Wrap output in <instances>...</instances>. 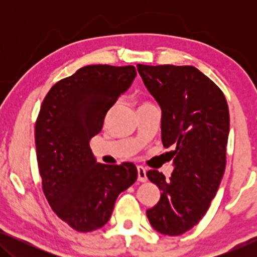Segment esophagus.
Instances as JSON below:
<instances>
[{
    "label": "esophagus",
    "mask_w": 257,
    "mask_h": 257,
    "mask_svg": "<svg viewBox=\"0 0 257 257\" xmlns=\"http://www.w3.org/2000/svg\"><path fill=\"white\" fill-rule=\"evenodd\" d=\"M137 170H138V180L142 181V182H145L147 180L146 168L143 167V166H138V167H137Z\"/></svg>",
    "instance_id": "obj_1"
}]
</instances>
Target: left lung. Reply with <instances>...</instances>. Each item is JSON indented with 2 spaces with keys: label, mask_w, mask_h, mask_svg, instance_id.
Wrapping results in <instances>:
<instances>
[{
  "label": "left lung",
  "mask_w": 257,
  "mask_h": 257,
  "mask_svg": "<svg viewBox=\"0 0 257 257\" xmlns=\"http://www.w3.org/2000/svg\"><path fill=\"white\" fill-rule=\"evenodd\" d=\"M143 82L161 108V142L170 147V180L157 170L146 173L161 191L146 215L154 229L177 236L205 215L226 168L229 110L213 80L194 66L138 64Z\"/></svg>",
  "instance_id": "8db88e82"
}]
</instances>
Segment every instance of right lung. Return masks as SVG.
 I'll use <instances>...</instances> for the list:
<instances>
[{
	"label": "right lung",
	"instance_id": "obj_1",
	"mask_svg": "<svg viewBox=\"0 0 257 257\" xmlns=\"http://www.w3.org/2000/svg\"><path fill=\"white\" fill-rule=\"evenodd\" d=\"M137 71L132 65H87L51 87L35 126L37 163L45 198L75 230L101 228L118 195L137 180L132 163H97L90 140Z\"/></svg>",
	"mask_w": 257,
	"mask_h": 257
}]
</instances>
